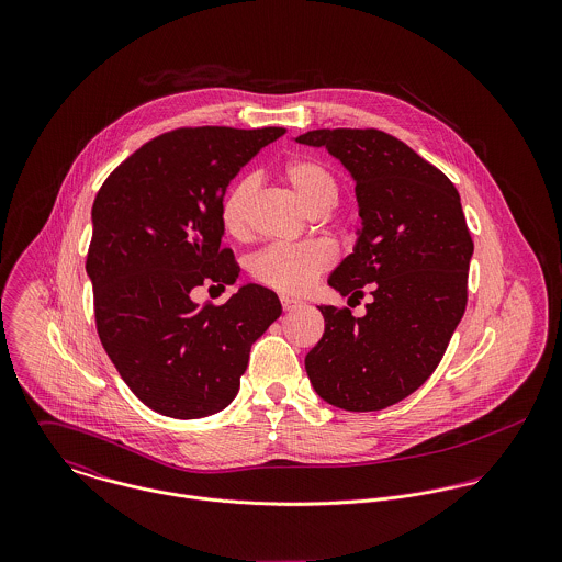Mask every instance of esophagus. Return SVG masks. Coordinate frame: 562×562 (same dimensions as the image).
I'll return each mask as SVG.
<instances>
[{"instance_id":"esophagus-1","label":"esophagus","mask_w":562,"mask_h":562,"mask_svg":"<svg viewBox=\"0 0 562 562\" xmlns=\"http://www.w3.org/2000/svg\"><path fill=\"white\" fill-rule=\"evenodd\" d=\"M303 303L301 301H296V299H288V296H281V307L285 310V312H294V310H299Z\"/></svg>"}]
</instances>
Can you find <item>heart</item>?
I'll list each match as a JSON object with an SVG mask.
<instances>
[{
    "instance_id": "1",
    "label": "heart",
    "mask_w": 562,
    "mask_h": 562,
    "mask_svg": "<svg viewBox=\"0 0 562 562\" xmlns=\"http://www.w3.org/2000/svg\"><path fill=\"white\" fill-rule=\"evenodd\" d=\"M281 179L294 190L312 214L328 212L337 201V181L316 158H292L281 166ZM257 177L238 179L221 201V225L227 236L246 238L250 232V212L257 194ZM337 259L333 244L326 240L303 244H272L259 250L250 261V274L257 283L288 296L305 294Z\"/></svg>"
}]
</instances>
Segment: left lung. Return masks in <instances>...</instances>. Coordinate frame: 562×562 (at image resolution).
Listing matches in <instances>:
<instances>
[{
	"label": "left lung",
	"mask_w": 562,
	"mask_h": 562,
	"mask_svg": "<svg viewBox=\"0 0 562 562\" xmlns=\"http://www.w3.org/2000/svg\"><path fill=\"white\" fill-rule=\"evenodd\" d=\"M296 140L326 147L355 177L363 227L328 285L350 301L372 296L363 318L321 307L324 335L305 368L328 404L381 411L424 385L465 314L474 241L461 196L381 130H314Z\"/></svg>",
	"instance_id": "1"
}]
</instances>
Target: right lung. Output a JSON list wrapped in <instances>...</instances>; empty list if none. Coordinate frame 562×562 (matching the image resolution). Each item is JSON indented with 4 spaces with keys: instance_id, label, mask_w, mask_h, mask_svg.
<instances>
[{
    "instance_id": "obj_1",
    "label": "right lung",
    "mask_w": 562,
    "mask_h": 562,
    "mask_svg": "<svg viewBox=\"0 0 562 562\" xmlns=\"http://www.w3.org/2000/svg\"><path fill=\"white\" fill-rule=\"evenodd\" d=\"M283 134L179 127L121 161L94 196L86 272L97 333L127 387L161 415L225 408L252 341L281 316L261 285H244L225 305H196L190 292L236 283L221 201L241 166Z\"/></svg>"
}]
</instances>
